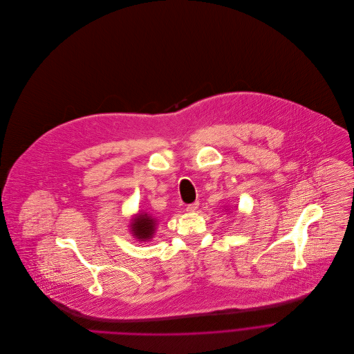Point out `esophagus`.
I'll return each instance as SVG.
<instances>
[{"label": "esophagus", "instance_id": "obj_1", "mask_svg": "<svg viewBox=\"0 0 354 354\" xmlns=\"http://www.w3.org/2000/svg\"><path fill=\"white\" fill-rule=\"evenodd\" d=\"M198 206H199V202H194V203H189V205H187V212H195L196 209H198Z\"/></svg>", "mask_w": 354, "mask_h": 354}]
</instances>
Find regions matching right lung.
I'll list each match as a JSON object with an SVG mask.
<instances>
[{
	"label": "right lung",
	"mask_w": 354,
	"mask_h": 354,
	"mask_svg": "<svg viewBox=\"0 0 354 354\" xmlns=\"http://www.w3.org/2000/svg\"><path fill=\"white\" fill-rule=\"evenodd\" d=\"M155 229H156V221L148 214H139L132 219V223H131L132 234L136 237V240H140V241H147L152 239Z\"/></svg>",
	"instance_id": "obj_1"
}]
</instances>
